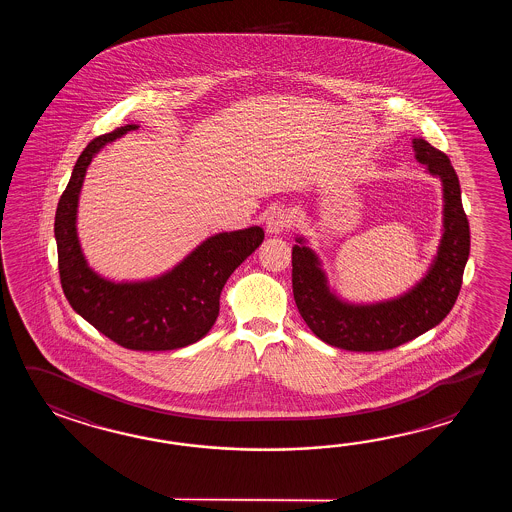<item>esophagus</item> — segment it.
<instances>
[{
  "label": "esophagus",
  "mask_w": 512,
  "mask_h": 512,
  "mask_svg": "<svg viewBox=\"0 0 512 512\" xmlns=\"http://www.w3.org/2000/svg\"><path fill=\"white\" fill-rule=\"evenodd\" d=\"M291 225H293V219L282 208H272L265 218V230L269 234H282L285 230L291 229Z\"/></svg>",
  "instance_id": "1"
}]
</instances>
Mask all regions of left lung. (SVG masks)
Returning a JSON list of instances; mask_svg holds the SVG:
<instances>
[{"mask_svg":"<svg viewBox=\"0 0 512 512\" xmlns=\"http://www.w3.org/2000/svg\"><path fill=\"white\" fill-rule=\"evenodd\" d=\"M415 157L443 181V238L430 271L412 291L388 302L351 305L327 287L315 252L296 238L293 294L305 324L329 346L348 351H386L437 326L454 307L470 252V229L456 170L441 150L414 139Z\"/></svg>","mask_w":512,"mask_h":512,"instance_id":"obj_1","label":"left lung"}]
</instances>
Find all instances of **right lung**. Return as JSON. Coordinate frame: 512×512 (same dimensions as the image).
Masks as SVG:
<instances>
[{"instance_id":"1","label":"right lung","mask_w":512,"mask_h":512,"mask_svg":"<svg viewBox=\"0 0 512 512\" xmlns=\"http://www.w3.org/2000/svg\"><path fill=\"white\" fill-rule=\"evenodd\" d=\"M139 126L126 124L89 142L58 201V272L67 302L109 340L135 351L185 348L207 335L219 315V294L230 274L263 241L260 227L223 232L203 241L172 271L148 282L113 283L87 267L77 236L80 188L93 155Z\"/></svg>"}]
</instances>
